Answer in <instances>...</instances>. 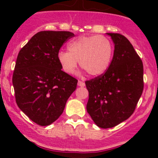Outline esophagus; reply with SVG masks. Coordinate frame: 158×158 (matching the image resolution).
<instances>
[{
  "label": "esophagus",
  "instance_id": "34e87169",
  "mask_svg": "<svg viewBox=\"0 0 158 158\" xmlns=\"http://www.w3.org/2000/svg\"><path fill=\"white\" fill-rule=\"evenodd\" d=\"M78 85H79V86H85V82H82V81H81V80H79V82H78Z\"/></svg>",
  "mask_w": 158,
  "mask_h": 158
}]
</instances>
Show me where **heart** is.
Instances as JSON below:
<instances>
[{
  "instance_id": "1",
  "label": "heart",
  "mask_w": 158,
  "mask_h": 158,
  "mask_svg": "<svg viewBox=\"0 0 158 158\" xmlns=\"http://www.w3.org/2000/svg\"><path fill=\"white\" fill-rule=\"evenodd\" d=\"M68 50L59 51L57 59L62 69L72 74L79 65L89 75L100 76L107 70L113 55V46L107 37L100 35L82 36L70 41Z\"/></svg>"
}]
</instances>
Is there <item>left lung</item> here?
<instances>
[{
  "mask_svg": "<svg viewBox=\"0 0 158 158\" xmlns=\"http://www.w3.org/2000/svg\"><path fill=\"white\" fill-rule=\"evenodd\" d=\"M107 34L114 44L112 60L104 73L85 81L87 112L102 128H113L128 119L144 89L142 60L130 41L120 33Z\"/></svg>",
  "mask_w": 158,
  "mask_h": 158,
  "instance_id": "1",
  "label": "left lung"
}]
</instances>
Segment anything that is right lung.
<instances>
[{
    "label": "right lung",
    "instance_id": "obj_1",
    "mask_svg": "<svg viewBox=\"0 0 158 158\" xmlns=\"http://www.w3.org/2000/svg\"><path fill=\"white\" fill-rule=\"evenodd\" d=\"M74 36L69 31H40L21 48L12 82L17 105L40 126L59 118L78 80L62 70L57 54Z\"/></svg>",
    "mask_w": 158,
    "mask_h": 158
}]
</instances>
